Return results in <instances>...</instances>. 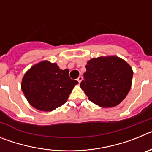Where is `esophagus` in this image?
I'll use <instances>...</instances> for the list:
<instances>
[{"mask_svg":"<svg viewBox=\"0 0 152 152\" xmlns=\"http://www.w3.org/2000/svg\"><path fill=\"white\" fill-rule=\"evenodd\" d=\"M82 79H83V77H81V76H79V77H78V78L77 79V81H78V83H79V84H80V81H81V80H82Z\"/></svg>","mask_w":152,"mask_h":152,"instance_id":"obj_1","label":"esophagus"}]
</instances>
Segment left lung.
I'll return each mask as SVG.
<instances>
[{"label": "left lung", "mask_w": 152, "mask_h": 152, "mask_svg": "<svg viewBox=\"0 0 152 152\" xmlns=\"http://www.w3.org/2000/svg\"><path fill=\"white\" fill-rule=\"evenodd\" d=\"M80 84L89 100L100 107H113L124 100L132 86V68L116 56L91 58Z\"/></svg>", "instance_id": "obj_1"}]
</instances>
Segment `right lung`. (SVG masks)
<instances>
[{
    "label": "right lung",
    "instance_id": "right-lung-1",
    "mask_svg": "<svg viewBox=\"0 0 152 152\" xmlns=\"http://www.w3.org/2000/svg\"><path fill=\"white\" fill-rule=\"evenodd\" d=\"M77 80L69 70L60 69L56 63L45 60L31 67L23 77L21 89L32 107L50 112L66 103Z\"/></svg>",
    "mask_w": 152,
    "mask_h": 152
}]
</instances>
